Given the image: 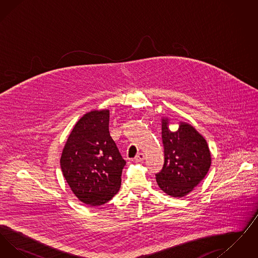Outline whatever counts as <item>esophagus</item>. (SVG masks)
<instances>
[{
    "label": "esophagus",
    "mask_w": 258,
    "mask_h": 258,
    "mask_svg": "<svg viewBox=\"0 0 258 258\" xmlns=\"http://www.w3.org/2000/svg\"><path fill=\"white\" fill-rule=\"evenodd\" d=\"M145 159V156L143 153H139L136 157H135V160L136 161H143V160Z\"/></svg>",
    "instance_id": "34e87169"
}]
</instances>
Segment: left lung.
Segmentation results:
<instances>
[{
	"instance_id": "left-lung-1",
	"label": "left lung",
	"mask_w": 258,
	"mask_h": 258,
	"mask_svg": "<svg viewBox=\"0 0 258 258\" xmlns=\"http://www.w3.org/2000/svg\"><path fill=\"white\" fill-rule=\"evenodd\" d=\"M169 123L168 118H161L164 163L156 179L166 195L180 198L204 179L212 160L205 138L191 124L180 122L179 128L171 132Z\"/></svg>"
}]
</instances>
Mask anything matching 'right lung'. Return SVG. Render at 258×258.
<instances>
[{"label":"right lung","instance_id":"obj_1","mask_svg":"<svg viewBox=\"0 0 258 258\" xmlns=\"http://www.w3.org/2000/svg\"><path fill=\"white\" fill-rule=\"evenodd\" d=\"M109 110L86 113L74 125L61 152V172L75 197L100 206L121 187L125 160L109 134Z\"/></svg>","mask_w":258,"mask_h":258}]
</instances>
